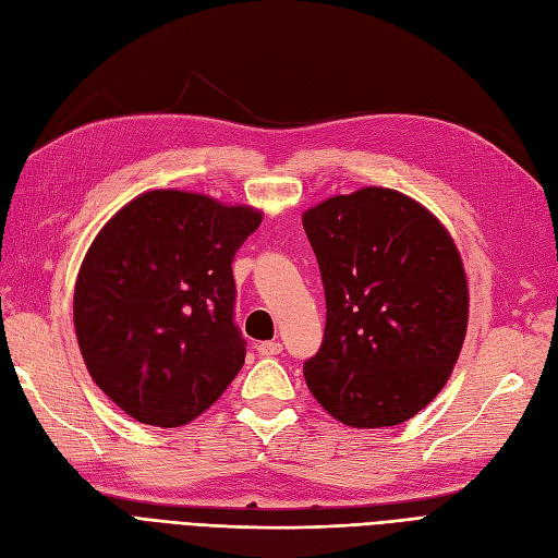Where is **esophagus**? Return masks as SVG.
Segmentation results:
<instances>
[{"instance_id": "1", "label": "esophagus", "mask_w": 558, "mask_h": 558, "mask_svg": "<svg viewBox=\"0 0 558 558\" xmlns=\"http://www.w3.org/2000/svg\"><path fill=\"white\" fill-rule=\"evenodd\" d=\"M283 344L279 340H267V342H258L255 344V352H258L260 356H277L281 354Z\"/></svg>"}]
</instances>
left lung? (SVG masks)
Returning <instances> with one entry per match:
<instances>
[{
	"instance_id": "obj_1",
	"label": "left lung",
	"mask_w": 558,
	"mask_h": 558,
	"mask_svg": "<svg viewBox=\"0 0 558 558\" xmlns=\"http://www.w3.org/2000/svg\"><path fill=\"white\" fill-rule=\"evenodd\" d=\"M322 269L326 330L305 361L324 411L356 429L401 425L453 373L470 289L453 236L389 187L338 194L303 214Z\"/></svg>"
}]
</instances>
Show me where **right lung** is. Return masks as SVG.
Here are the masks:
<instances>
[{
    "mask_svg": "<svg viewBox=\"0 0 558 558\" xmlns=\"http://www.w3.org/2000/svg\"><path fill=\"white\" fill-rule=\"evenodd\" d=\"M263 210L149 190L102 225L74 283V333L94 383L143 425L180 427L244 366L234 253Z\"/></svg>",
    "mask_w": 558,
    "mask_h": 558,
    "instance_id": "right-lung-1",
    "label": "right lung"
}]
</instances>
